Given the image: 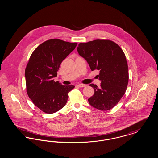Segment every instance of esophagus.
Instances as JSON below:
<instances>
[{"mask_svg": "<svg viewBox=\"0 0 158 158\" xmlns=\"http://www.w3.org/2000/svg\"><path fill=\"white\" fill-rule=\"evenodd\" d=\"M77 86H78L79 87H80V88H83V87L86 86V85H85V84H82V83H81V84H78V85H77Z\"/></svg>", "mask_w": 158, "mask_h": 158, "instance_id": "esophagus-1", "label": "esophagus"}]
</instances>
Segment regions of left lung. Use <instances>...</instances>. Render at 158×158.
<instances>
[{
  "label": "left lung",
  "mask_w": 158,
  "mask_h": 158,
  "mask_svg": "<svg viewBox=\"0 0 158 158\" xmlns=\"http://www.w3.org/2000/svg\"><path fill=\"white\" fill-rule=\"evenodd\" d=\"M77 50L92 71L99 70L101 87L90 84L94 94L88 99L89 104L101 111L113 108L124 95L128 82L127 62L123 50L111 40H95L79 43Z\"/></svg>",
  "instance_id": "8db88e82"
}]
</instances>
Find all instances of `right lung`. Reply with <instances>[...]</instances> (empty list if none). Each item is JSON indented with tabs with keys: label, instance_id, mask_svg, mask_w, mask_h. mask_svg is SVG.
<instances>
[{
	"label": "right lung",
	"instance_id": "obj_1",
	"mask_svg": "<svg viewBox=\"0 0 158 158\" xmlns=\"http://www.w3.org/2000/svg\"><path fill=\"white\" fill-rule=\"evenodd\" d=\"M77 43L51 39L38 45L31 55L25 70L27 94L42 111L53 114L66 105L68 93L75 86L54 82L62 61Z\"/></svg>",
	"mask_w": 158,
	"mask_h": 158
}]
</instances>
